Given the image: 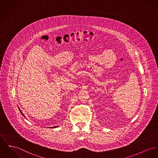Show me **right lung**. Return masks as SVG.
<instances>
[{
    "label": "right lung",
    "instance_id": "obj_1",
    "mask_svg": "<svg viewBox=\"0 0 158 158\" xmlns=\"http://www.w3.org/2000/svg\"><path fill=\"white\" fill-rule=\"evenodd\" d=\"M19 110H20V112H21V114L23 115V116L24 117H25V116H24V115H23V112L21 111V110H20V109L19 108ZM58 127V126H53V127H50V128H56V127Z\"/></svg>",
    "mask_w": 158,
    "mask_h": 158
}]
</instances>
